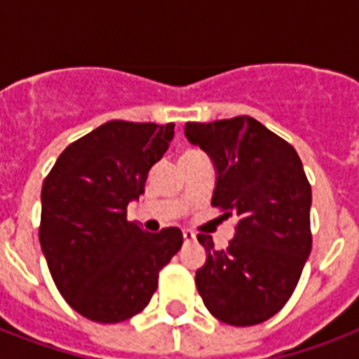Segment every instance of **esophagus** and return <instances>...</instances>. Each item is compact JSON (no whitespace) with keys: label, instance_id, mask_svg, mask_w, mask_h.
<instances>
[{"label":"esophagus","instance_id":"obj_1","mask_svg":"<svg viewBox=\"0 0 359 359\" xmlns=\"http://www.w3.org/2000/svg\"><path fill=\"white\" fill-rule=\"evenodd\" d=\"M182 236H184L186 242H191V240H196V235H194L191 231H182Z\"/></svg>","mask_w":359,"mask_h":359}]
</instances>
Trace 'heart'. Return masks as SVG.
Here are the masks:
<instances>
[{
    "label": "heart",
    "instance_id": "b5f03b06",
    "mask_svg": "<svg viewBox=\"0 0 359 359\" xmlns=\"http://www.w3.org/2000/svg\"><path fill=\"white\" fill-rule=\"evenodd\" d=\"M197 154H203L201 151H197V149H186L182 154H180V158H188V156H197Z\"/></svg>",
    "mask_w": 359,
    "mask_h": 359
}]
</instances>
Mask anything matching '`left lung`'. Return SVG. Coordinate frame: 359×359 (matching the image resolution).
<instances>
[{
  "mask_svg": "<svg viewBox=\"0 0 359 359\" xmlns=\"http://www.w3.org/2000/svg\"><path fill=\"white\" fill-rule=\"evenodd\" d=\"M184 134L216 165L212 207L236 216L224 250L197 235L207 262L196 285L212 317L253 326L283 309L311 253V184L294 147L248 115L186 123Z\"/></svg>",
  "mask_w": 359,
  "mask_h": 359,
  "instance_id": "left-lung-1",
  "label": "left lung"
}]
</instances>
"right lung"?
Masks as SVG:
<instances>
[{"label":"right lung","instance_id":"add662e5","mask_svg":"<svg viewBox=\"0 0 359 359\" xmlns=\"http://www.w3.org/2000/svg\"><path fill=\"white\" fill-rule=\"evenodd\" d=\"M173 135V123L108 121L70 143L44 179L42 253L67 304L93 323L143 311L182 245L179 227L147 233L126 218Z\"/></svg>","mask_w":359,"mask_h":359}]
</instances>
